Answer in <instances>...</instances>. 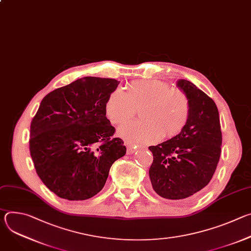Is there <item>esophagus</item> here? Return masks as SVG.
I'll return each mask as SVG.
<instances>
[{
  "instance_id": "obj_1",
  "label": "esophagus",
  "mask_w": 251,
  "mask_h": 251,
  "mask_svg": "<svg viewBox=\"0 0 251 251\" xmlns=\"http://www.w3.org/2000/svg\"><path fill=\"white\" fill-rule=\"evenodd\" d=\"M125 145L127 146V154L128 155L133 154L134 152H136L139 149V147L135 146L134 144H131V143H129V142H125Z\"/></svg>"
}]
</instances>
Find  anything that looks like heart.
<instances>
[{"instance_id": "1", "label": "heart", "mask_w": 251, "mask_h": 251, "mask_svg": "<svg viewBox=\"0 0 251 251\" xmlns=\"http://www.w3.org/2000/svg\"><path fill=\"white\" fill-rule=\"evenodd\" d=\"M141 108L143 120L122 126L118 134L131 143H153L163 136L173 138L180 134L190 118L188 96L177 88L159 79L134 81L127 91L116 88L105 102V113L114 124L132 119Z\"/></svg>"}]
</instances>
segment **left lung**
<instances>
[{
	"mask_svg": "<svg viewBox=\"0 0 251 251\" xmlns=\"http://www.w3.org/2000/svg\"><path fill=\"white\" fill-rule=\"evenodd\" d=\"M176 86L189 98V121L178 135L149 147L154 157L149 169L153 190L168 200L196 196L210 182L223 142L214 101L189 80L178 79Z\"/></svg>",
	"mask_w": 251,
	"mask_h": 251,
	"instance_id": "obj_1",
	"label": "left lung"
}]
</instances>
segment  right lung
Here are the masks:
<instances>
[{"mask_svg": "<svg viewBox=\"0 0 251 251\" xmlns=\"http://www.w3.org/2000/svg\"><path fill=\"white\" fill-rule=\"evenodd\" d=\"M119 82L85 76L42 100L30 123L29 152L40 178L57 197H94L112 164L126 154L105 113V102Z\"/></svg>", "mask_w": 251, "mask_h": 251, "instance_id": "add662e5", "label": "right lung"}]
</instances>
